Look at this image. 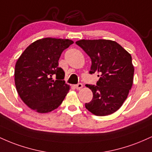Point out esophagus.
<instances>
[{
	"instance_id": "1",
	"label": "esophagus",
	"mask_w": 152,
	"mask_h": 152,
	"mask_svg": "<svg viewBox=\"0 0 152 152\" xmlns=\"http://www.w3.org/2000/svg\"><path fill=\"white\" fill-rule=\"evenodd\" d=\"M82 87H83V84L81 83H78V84L75 85V88H76V89H81Z\"/></svg>"
}]
</instances>
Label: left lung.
<instances>
[{
    "instance_id": "left-lung-1",
    "label": "left lung",
    "mask_w": 152,
    "mask_h": 152,
    "mask_svg": "<svg viewBox=\"0 0 152 152\" xmlns=\"http://www.w3.org/2000/svg\"><path fill=\"white\" fill-rule=\"evenodd\" d=\"M91 60L90 74L99 78L96 86L86 84L93 99L85 106L96 116H107L122 106L133 84L134 69L132 56L116 41L80 40L76 42Z\"/></svg>"
}]
</instances>
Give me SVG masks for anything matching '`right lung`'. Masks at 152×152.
<instances>
[{
	"instance_id": "1",
	"label": "right lung",
	"mask_w": 152,
	"mask_h": 152,
	"mask_svg": "<svg viewBox=\"0 0 152 152\" xmlns=\"http://www.w3.org/2000/svg\"><path fill=\"white\" fill-rule=\"evenodd\" d=\"M74 41L45 38L32 43L19 57L15 67V85L25 104L38 113H48L61 104L70 86L58 67L64 50Z\"/></svg>"
}]
</instances>
